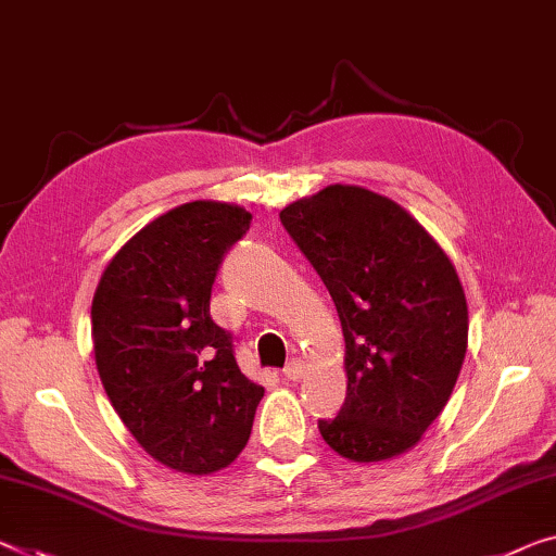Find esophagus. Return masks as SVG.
<instances>
[{"instance_id":"esophagus-1","label":"esophagus","mask_w":556,"mask_h":556,"mask_svg":"<svg viewBox=\"0 0 556 556\" xmlns=\"http://www.w3.org/2000/svg\"><path fill=\"white\" fill-rule=\"evenodd\" d=\"M303 372H305V363H303V361H298V357H293V361H290V363L283 367L286 380H298V378H303Z\"/></svg>"}]
</instances>
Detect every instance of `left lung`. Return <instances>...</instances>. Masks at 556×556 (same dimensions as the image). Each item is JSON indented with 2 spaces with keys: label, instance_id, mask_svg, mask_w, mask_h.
<instances>
[{
  "label": "left lung",
  "instance_id": "obj_1",
  "mask_svg": "<svg viewBox=\"0 0 556 556\" xmlns=\"http://www.w3.org/2000/svg\"><path fill=\"white\" fill-rule=\"evenodd\" d=\"M318 270L345 338V403L318 420L323 440L355 463L407 452L455 388L467 353V301L434 238L386 195L328 186L280 211Z\"/></svg>",
  "mask_w": 556,
  "mask_h": 556
}]
</instances>
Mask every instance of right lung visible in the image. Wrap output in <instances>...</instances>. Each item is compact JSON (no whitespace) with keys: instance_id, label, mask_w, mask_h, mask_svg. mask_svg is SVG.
<instances>
[{"instance_id":"add662e5","label":"right lung","mask_w":556,"mask_h":556,"mask_svg":"<svg viewBox=\"0 0 556 556\" xmlns=\"http://www.w3.org/2000/svg\"><path fill=\"white\" fill-rule=\"evenodd\" d=\"M251 213L218 201L170 208L122 245L91 303L97 370L136 442L161 465L208 475L251 438L263 388L211 318V288Z\"/></svg>"}]
</instances>
